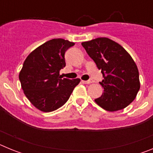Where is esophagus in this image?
Masks as SVG:
<instances>
[{"mask_svg": "<svg viewBox=\"0 0 153 153\" xmlns=\"http://www.w3.org/2000/svg\"><path fill=\"white\" fill-rule=\"evenodd\" d=\"M94 81L93 79H89V80H82V83H85V84H90V83H93Z\"/></svg>", "mask_w": 153, "mask_h": 153, "instance_id": "34e87169", "label": "esophagus"}]
</instances>
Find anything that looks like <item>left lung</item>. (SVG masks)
<instances>
[{"instance_id":"1","label":"left lung","mask_w":153,"mask_h":153,"mask_svg":"<svg viewBox=\"0 0 153 153\" xmlns=\"http://www.w3.org/2000/svg\"><path fill=\"white\" fill-rule=\"evenodd\" d=\"M82 46L102 74L103 93L95 102L114 112L134 100L140 88L137 66L123 47L106 37L83 42Z\"/></svg>"}]
</instances>
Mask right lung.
Returning <instances> with one entry per match:
<instances>
[{
	"label": "right lung",
	"mask_w": 153,
	"mask_h": 153,
	"mask_svg": "<svg viewBox=\"0 0 153 153\" xmlns=\"http://www.w3.org/2000/svg\"><path fill=\"white\" fill-rule=\"evenodd\" d=\"M74 43L64 39H53L28 55L23 64L19 79L30 102L40 111L52 112L61 107L80 82L60 76L65 67V52Z\"/></svg>",
	"instance_id": "right-lung-1"
}]
</instances>
